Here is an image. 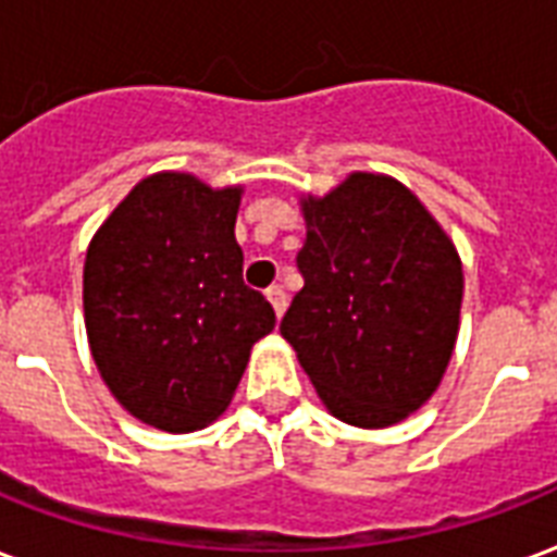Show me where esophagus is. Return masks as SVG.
<instances>
[{
  "label": "esophagus",
  "mask_w": 557,
  "mask_h": 557,
  "mask_svg": "<svg viewBox=\"0 0 557 557\" xmlns=\"http://www.w3.org/2000/svg\"><path fill=\"white\" fill-rule=\"evenodd\" d=\"M265 297L271 300V307H274V312H277V318L286 312V292H283V286H271L265 288Z\"/></svg>",
  "instance_id": "obj_1"
}]
</instances>
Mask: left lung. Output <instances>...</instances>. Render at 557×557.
I'll return each instance as SVG.
<instances>
[{
	"label": "left lung",
	"mask_w": 557,
	"mask_h": 557,
	"mask_svg": "<svg viewBox=\"0 0 557 557\" xmlns=\"http://www.w3.org/2000/svg\"><path fill=\"white\" fill-rule=\"evenodd\" d=\"M300 207L304 288L280 333L335 418L394 426L435 394L456 347L465 292L456 245L385 175L354 172Z\"/></svg>",
	"instance_id": "left-lung-1"
}]
</instances>
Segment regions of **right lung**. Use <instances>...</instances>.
<instances>
[{
  "mask_svg": "<svg viewBox=\"0 0 557 557\" xmlns=\"http://www.w3.org/2000/svg\"><path fill=\"white\" fill-rule=\"evenodd\" d=\"M242 186L186 172L139 181L92 236L84 324L110 394L163 432H195L227 409L274 309L242 280Z\"/></svg>",
  "mask_w": 557,
  "mask_h": 557,
  "instance_id": "right-lung-1",
  "label": "right lung"
}]
</instances>
